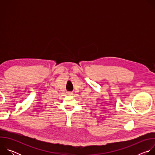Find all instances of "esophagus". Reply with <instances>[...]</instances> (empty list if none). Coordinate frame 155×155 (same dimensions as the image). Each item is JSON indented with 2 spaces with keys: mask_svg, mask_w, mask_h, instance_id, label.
<instances>
[{
  "mask_svg": "<svg viewBox=\"0 0 155 155\" xmlns=\"http://www.w3.org/2000/svg\"><path fill=\"white\" fill-rule=\"evenodd\" d=\"M68 94L69 95H72V94H73V93H72V92H68Z\"/></svg>",
  "mask_w": 155,
  "mask_h": 155,
  "instance_id": "34e87169",
  "label": "esophagus"
}]
</instances>
